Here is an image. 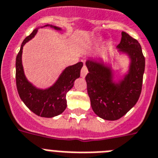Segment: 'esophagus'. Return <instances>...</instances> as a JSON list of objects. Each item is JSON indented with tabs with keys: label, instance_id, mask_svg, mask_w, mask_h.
<instances>
[{
	"label": "esophagus",
	"instance_id": "34e87169",
	"mask_svg": "<svg viewBox=\"0 0 158 158\" xmlns=\"http://www.w3.org/2000/svg\"><path fill=\"white\" fill-rule=\"evenodd\" d=\"M88 73V68L86 66H83V68H82L81 70V77L82 78H85V76L87 75V74Z\"/></svg>",
	"mask_w": 158,
	"mask_h": 158
}]
</instances>
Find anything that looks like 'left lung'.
Wrapping results in <instances>:
<instances>
[{"instance_id":"1","label":"left lung","mask_w":158,"mask_h":158,"mask_svg":"<svg viewBox=\"0 0 158 158\" xmlns=\"http://www.w3.org/2000/svg\"><path fill=\"white\" fill-rule=\"evenodd\" d=\"M118 51L127 55L129 69L123 79L115 82L111 66L101 59H88V74L85 79L92 110L105 120L114 121L127 114L136 104L141 93L145 59L141 46L127 33L122 32Z\"/></svg>"}]
</instances>
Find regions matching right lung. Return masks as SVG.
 <instances>
[{"label":"right lung","mask_w":158,"mask_h":158,"mask_svg":"<svg viewBox=\"0 0 158 158\" xmlns=\"http://www.w3.org/2000/svg\"><path fill=\"white\" fill-rule=\"evenodd\" d=\"M55 30L61 31V28L55 26L47 25ZM39 28L33 31L30 35L26 37L22 43L20 51L16 57V85L18 92L21 100L27 107L38 116L44 118H52L61 114L66 108V93L72 88L75 80L80 76V70L83 67V62L67 66L61 72L58 79L51 87L45 89H40L35 87L28 81L24 74L22 63L23 48L27 42L35 35Z\"/></svg>","instance_id":"1"}]
</instances>
